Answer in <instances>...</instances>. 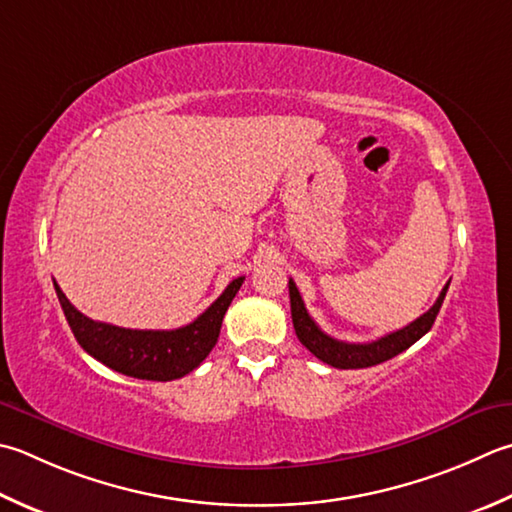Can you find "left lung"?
I'll use <instances>...</instances> for the list:
<instances>
[{
	"label": "left lung",
	"instance_id": "left-lung-1",
	"mask_svg": "<svg viewBox=\"0 0 512 512\" xmlns=\"http://www.w3.org/2000/svg\"><path fill=\"white\" fill-rule=\"evenodd\" d=\"M448 284L442 288L437 302L430 306L422 317H417L415 322H410L408 326L399 328V330H395V333H388V335L379 337V339H375V342H368V344H348V342H339V339H333L330 335H326L324 330L313 322V317L308 315L304 299H302V295H299V290H297L293 279H288L290 315H293V326H295L299 342H302L317 359H322L324 364L333 366V368H368V366L382 364V362H386V359H393L399 353H404L406 348L413 346L417 339H422L428 330L433 328L439 308H442V304H444Z\"/></svg>",
	"mask_w": 512,
	"mask_h": 512
}]
</instances>
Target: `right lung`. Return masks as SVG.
<instances>
[{
  "instance_id": "obj_1",
  "label": "right lung",
  "mask_w": 512,
  "mask_h": 512,
  "mask_svg": "<svg viewBox=\"0 0 512 512\" xmlns=\"http://www.w3.org/2000/svg\"><path fill=\"white\" fill-rule=\"evenodd\" d=\"M53 284L70 330L90 357L128 377L170 382L195 370L213 350L244 277L233 279L195 322L175 330H133L95 322L68 302L57 282Z\"/></svg>"
}]
</instances>
